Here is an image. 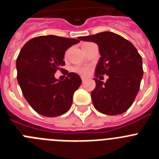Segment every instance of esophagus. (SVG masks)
I'll use <instances>...</instances> for the list:
<instances>
[{
	"label": "esophagus",
	"mask_w": 159,
	"mask_h": 159,
	"mask_svg": "<svg viewBox=\"0 0 159 159\" xmlns=\"http://www.w3.org/2000/svg\"><path fill=\"white\" fill-rule=\"evenodd\" d=\"M81 80H82V82L84 83V82H85V81H86L87 78H86V77H84V76H82V77H81Z\"/></svg>",
	"instance_id": "esophagus-1"
}]
</instances>
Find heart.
Segmentation results:
<instances>
[{
    "mask_svg": "<svg viewBox=\"0 0 159 159\" xmlns=\"http://www.w3.org/2000/svg\"><path fill=\"white\" fill-rule=\"evenodd\" d=\"M89 43H85L83 44V46L87 45ZM73 71L75 72L78 73L81 75H88V74L91 71V67L88 65H84V66H77V67H75L73 68Z\"/></svg>",
    "mask_w": 159,
    "mask_h": 159,
    "instance_id": "obj_1",
    "label": "heart"
}]
</instances>
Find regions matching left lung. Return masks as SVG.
<instances>
[{
  "label": "left lung",
  "mask_w": 159,
  "mask_h": 159,
  "mask_svg": "<svg viewBox=\"0 0 159 159\" xmlns=\"http://www.w3.org/2000/svg\"><path fill=\"white\" fill-rule=\"evenodd\" d=\"M84 41L99 46L100 59L95 67V88L91 93L97 111L116 116L127 111L138 92L143 75V61L137 49L129 40L111 32L81 36ZM109 76L106 83L97 79Z\"/></svg>",
  "instance_id": "8db88e82"
}]
</instances>
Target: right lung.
<instances>
[{
  "instance_id": "obj_1",
  "label": "right lung",
  "mask_w": 159,
  "mask_h": 159,
  "mask_svg": "<svg viewBox=\"0 0 159 159\" xmlns=\"http://www.w3.org/2000/svg\"><path fill=\"white\" fill-rule=\"evenodd\" d=\"M76 39L40 36L25 43L16 59L17 81L32 109L46 117H57L69 110L74 92L81 85L76 73L64 71V80H57L55 73L62 71L67 48L80 42Z\"/></svg>"
}]
</instances>
